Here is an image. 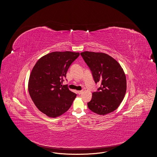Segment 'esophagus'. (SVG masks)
I'll return each instance as SVG.
<instances>
[{
    "label": "esophagus",
    "instance_id": "1",
    "mask_svg": "<svg viewBox=\"0 0 157 157\" xmlns=\"http://www.w3.org/2000/svg\"><path fill=\"white\" fill-rule=\"evenodd\" d=\"M82 92H83V90H78V91L77 92V93H78L79 95L82 94Z\"/></svg>",
    "mask_w": 157,
    "mask_h": 157
}]
</instances>
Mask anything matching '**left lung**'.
Returning <instances> with one entry per match:
<instances>
[{
  "label": "left lung",
  "instance_id": "left-lung-1",
  "mask_svg": "<svg viewBox=\"0 0 157 157\" xmlns=\"http://www.w3.org/2000/svg\"><path fill=\"white\" fill-rule=\"evenodd\" d=\"M81 55L90 67L95 83H100L98 92L92 93L88 103L90 111L104 115L117 109L127 90L125 72L120 63L109 55L85 51Z\"/></svg>",
  "mask_w": 157,
  "mask_h": 157
}]
</instances>
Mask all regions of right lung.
I'll return each instance as SVG.
<instances>
[{
	"label": "right lung",
	"instance_id": "right-lung-1",
	"mask_svg": "<svg viewBox=\"0 0 157 157\" xmlns=\"http://www.w3.org/2000/svg\"><path fill=\"white\" fill-rule=\"evenodd\" d=\"M79 53L53 52L37 60L30 73L28 91L37 109L51 118L63 115L70 108L76 97L61 83L71 63Z\"/></svg>",
	"mask_w": 157,
	"mask_h": 157
}]
</instances>
